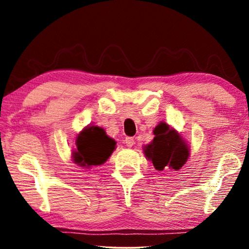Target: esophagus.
Segmentation results:
<instances>
[{"mask_svg": "<svg viewBox=\"0 0 249 249\" xmlns=\"http://www.w3.org/2000/svg\"><path fill=\"white\" fill-rule=\"evenodd\" d=\"M124 144H125L126 146H127V147L134 146V144H135L134 138H133V137H126L125 140H124Z\"/></svg>", "mask_w": 249, "mask_h": 249, "instance_id": "1", "label": "esophagus"}]
</instances>
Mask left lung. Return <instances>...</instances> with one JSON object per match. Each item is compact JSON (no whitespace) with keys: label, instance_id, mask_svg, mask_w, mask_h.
<instances>
[{"label":"left lung","instance_id":"1","mask_svg":"<svg viewBox=\"0 0 249 249\" xmlns=\"http://www.w3.org/2000/svg\"><path fill=\"white\" fill-rule=\"evenodd\" d=\"M155 138L145 147L146 157L153 161L156 169L165 168L179 170L189 157V147L180 135L166 123H160L154 129Z\"/></svg>","mask_w":249,"mask_h":249}]
</instances>
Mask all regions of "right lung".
<instances>
[{"label": "right lung", "mask_w": 249, "mask_h": 249, "mask_svg": "<svg viewBox=\"0 0 249 249\" xmlns=\"http://www.w3.org/2000/svg\"><path fill=\"white\" fill-rule=\"evenodd\" d=\"M75 144L78 150L73 153V161L87 168L102 165L115 149V142L98 126L83 129L78 135Z\"/></svg>", "instance_id": "obj_1"}]
</instances>
